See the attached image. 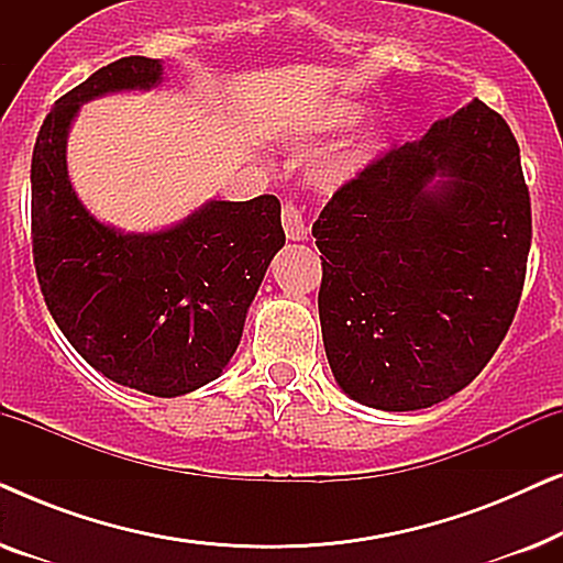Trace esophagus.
<instances>
[{"label": "esophagus", "instance_id": "esophagus-1", "mask_svg": "<svg viewBox=\"0 0 563 563\" xmlns=\"http://www.w3.org/2000/svg\"><path fill=\"white\" fill-rule=\"evenodd\" d=\"M282 225L289 241H307V235H310V230H307L302 220V212H299L291 202L282 207Z\"/></svg>", "mask_w": 563, "mask_h": 563}]
</instances>
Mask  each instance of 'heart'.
Masks as SVG:
<instances>
[{
	"mask_svg": "<svg viewBox=\"0 0 563 563\" xmlns=\"http://www.w3.org/2000/svg\"><path fill=\"white\" fill-rule=\"evenodd\" d=\"M358 120H361V104L349 102V99H330V102L320 104L318 110H312V118L307 120V128L314 130V133H335V130L356 125ZM379 145H382V137L376 133L364 135L358 143H353L351 148H345L341 156L333 158L325 168H322V179L333 184L345 181L349 176L361 172V168L376 156Z\"/></svg>",
	"mask_w": 563,
	"mask_h": 563,
	"instance_id": "heart-1",
	"label": "heart"
}]
</instances>
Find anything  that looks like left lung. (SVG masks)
Listing matches in <instances>:
<instances>
[{
	"instance_id": "obj_1",
	"label": "left lung",
	"mask_w": 563,
	"mask_h": 563,
	"mask_svg": "<svg viewBox=\"0 0 563 563\" xmlns=\"http://www.w3.org/2000/svg\"><path fill=\"white\" fill-rule=\"evenodd\" d=\"M328 364L387 412L456 395L518 310L530 197L512 130L472 99L343 184L312 225Z\"/></svg>"
}]
</instances>
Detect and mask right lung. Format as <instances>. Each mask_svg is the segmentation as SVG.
Instances as JSON below:
<instances>
[{
	"label": "right lung",
	"instance_id": "obj_1",
	"mask_svg": "<svg viewBox=\"0 0 563 563\" xmlns=\"http://www.w3.org/2000/svg\"><path fill=\"white\" fill-rule=\"evenodd\" d=\"M164 81L158 58L99 68L53 104L33 151V256L45 305L91 368L153 397L189 395L230 364L282 249V205L210 199L172 228L122 233L76 197L66 141L84 102Z\"/></svg>",
	"mask_w": 563,
	"mask_h": 563
}]
</instances>
